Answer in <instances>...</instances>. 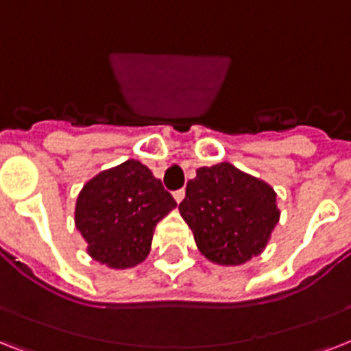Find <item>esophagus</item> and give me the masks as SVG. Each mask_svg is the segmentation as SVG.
Returning a JSON list of instances; mask_svg holds the SVG:
<instances>
[{
	"mask_svg": "<svg viewBox=\"0 0 351 351\" xmlns=\"http://www.w3.org/2000/svg\"><path fill=\"white\" fill-rule=\"evenodd\" d=\"M173 199L178 201V203H181V201L184 199V189H179L173 192Z\"/></svg>",
	"mask_w": 351,
	"mask_h": 351,
	"instance_id": "esophagus-1",
	"label": "esophagus"
}]
</instances>
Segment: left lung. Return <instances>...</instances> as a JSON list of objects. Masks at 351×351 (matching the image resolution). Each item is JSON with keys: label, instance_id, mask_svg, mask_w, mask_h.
I'll return each instance as SVG.
<instances>
[{"label": "left lung", "instance_id": "1", "mask_svg": "<svg viewBox=\"0 0 351 351\" xmlns=\"http://www.w3.org/2000/svg\"><path fill=\"white\" fill-rule=\"evenodd\" d=\"M179 213L199 251L221 265L260 254L280 216L274 190L229 162L199 168L186 183Z\"/></svg>", "mask_w": 351, "mask_h": 351}]
</instances>
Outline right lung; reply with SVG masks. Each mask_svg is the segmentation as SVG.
Returning a JSON list of instances; mask_svg holds the SVG:
<instances>
[{
  "instance_id": "1",
  "label": "right lung",
  "mask_w": 351,
  "mask_h": 351,
  "mask_svg": "<svg viewBox=\"0 0 351 351\" xmlns=\"http://www.w3.org/2000/svg\"><path fill=\"white\" fill-rule=\"evenodd\" d=\"M173 206L176 199L161 179L130 159L84 186L75 221L97 262L124 269L148 256L156 225Z\"/></svg>"
}]
</instances>
